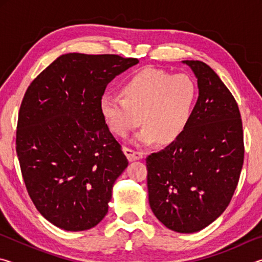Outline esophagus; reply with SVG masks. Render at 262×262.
Segmentation results:
<instances>
[{
  "mask_svg": "<svg viewBox=\"0 0 262 262\" xmlns=\"http://www.w3.org/2000/svg\"><path fill=\"white\" fill-rule=\"evenodd\" d=\"M123 152L126 154L127 158L129 159L130 162L133 161H137V159H141L143 157V154L141 151H137V150H134L132 148H128V147H123Z\"/></svg>",
  "mask_w": 262,
  "mask_h": 262,
  "instance_id": "34e87169",
  "label": "esophagus"
}]
</instances>
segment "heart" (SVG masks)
<instances>
[{
  "label": "heart",
  "mask_w": 262,
  "mask_h": 262,
  "mask_svg": "<svg viewBox=\"0 0 262 262\" xmlns=\"http://www.w3.org/2000/svg\"><path fill=\"white\" fill-rule=\"evenodd\" d=\"M120 96L104 95L99 101L101 118L108 129L126 137L145 126L135 141L150 144L173 143L184 134L196 104L198 88L187 74L145 68L133 75L120 88Z\"/></svg>",
  "instance_id": "b5f03b06"
}]
</instances>
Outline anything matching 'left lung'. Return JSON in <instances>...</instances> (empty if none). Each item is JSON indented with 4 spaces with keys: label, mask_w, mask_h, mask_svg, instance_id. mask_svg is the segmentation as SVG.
<instances>
[{
    "label": "left lung",
    "mask_w": 262,
    "mask_h": 262,
    "mask_svg": "<svg viewBox=\"0 0 262 262\" xmlns=\"http://www.w3.org/2000/svg\"><path fill=\"white\" fill-rule=\"evenodd\" d=\"M198 78L199 98L179 140L145 158L149 203L166 228L200 231L231 201L244 163L236 99L202 61H183Z\"/></svg>",
    "instance_id": "8db88e82"
}]
</instances>
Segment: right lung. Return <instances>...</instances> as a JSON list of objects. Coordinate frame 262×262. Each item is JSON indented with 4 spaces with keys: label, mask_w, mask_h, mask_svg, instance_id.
Listing matches in <instances>:
<instances>
[{
    "label": "right lung",
    "mask_w": 262,
    "mask_h": 262,
    "mask_svg": "<svg viewBox=\"0 0 262 262\" xmlns=\"http://www.w3.org/2000/svg\"><path fill=\"white\" fill-rule=\"evenodd\" d=\"M137 63L115 54L68 53L25 92L16 152L31 200L57 228L89 230L107 214L128 161L101 118L99 101L106 85Z\"/></svg>",
    "instance_id": "right-lung-1"
}]
</instances>
